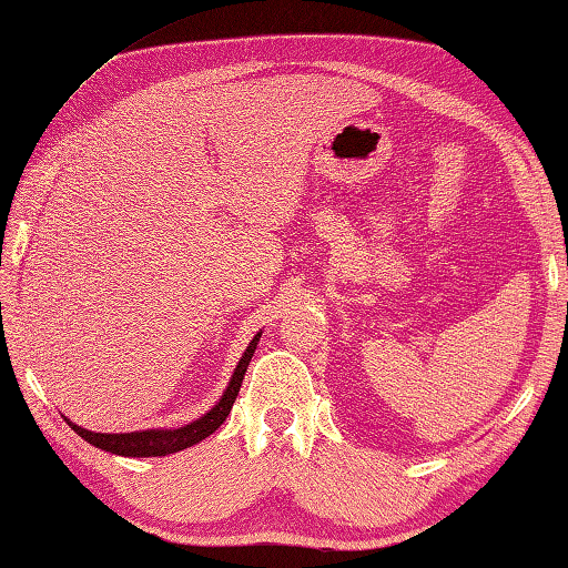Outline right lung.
Wrapping results in <instances>:
<instances>
[{
	"label": "right lung",
	"mask_w": 568,
	"mask_h": 568,
	"mask_svg": "<svg viewBox=\"0 0 568 568\" xmlns=\"http://www.w3.org/2000/svg\"><path fill=\"white\" fill-rule=\"evenodd\" d=\"M257 341H260V333L254 335L252 343L247 345L245 355H242V361L237 363L233 379H230L223 399H220L211 412L203 414L201 419H195L193 424L179 426V429H149V432H132V434H95V432L80 429V426L73 422H68V419L65 422L78 436H83L88 444L98 446L102 450H110V454L134 456V458L176 454V450H183V448L203 442L205 436H211L217 426L227 419V414H230V409H233L237 392L242 387V379H245L252 353H254V348H257Z\"/></svg>",
	"instance_id": "obj_1"
}]
</instances>
